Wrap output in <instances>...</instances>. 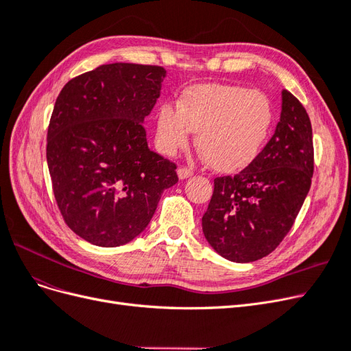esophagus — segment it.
Returning a JSON list of instances; mask_svg holds the SVG:
<instances>
[{
  "label": "esophagus",
  "instance_id": "34e87169",
  "mask_svg": "<svg viewBox=\"0 0 351 351\" xmlns=\"http://www.w3.org/2000/svg\"><path fill=\"white\" fill-rule=\"evenodd\" d=\"M178 177H180V180H184V178H189V177H192L193 176V171L190 168H186V167H183V168H178Z\"/></svg>",
  "mask_w": 351,
  "mask_h": 351
}]
</instances>
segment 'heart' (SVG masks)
<instances>
[{"mask_svg": "<svg viewBox=\"0 0 351 351\" xmlns=\"http://www.w3.org/2000/svg\"><path fill=\"white\" fill-rule=\"evenodd\" d=\"M272 105L267 95L232 84H196L156 112L155 139L159 151L173 156L184 149L192 132L206 164L221 173L247 167L267 141Z\"/></svg>", "mask_w": 351, "mask_h": 351, "instance_id": "1", "label": "heart"}]
</instances>
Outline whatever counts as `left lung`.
Instances as JSON below:
<instances>
[{
	"instance_id": "obj_1",
	"label": "left lung",
	"mask_w": 351,
	"mask_h": 351,
	"mask_svg": "<svg viewBox=\"0 0 351 351\" xmlns=\"http://www.w3.org/2000/svg\"><path fill=\"white\" fill-rule=\"evenodd\" d=\"M313 176L312 124L282 90L281 117L262 152L236 176L214 180L202 230L217 253L246 263L268 256L293 227Z\"/></svg>"
}]
</instances>
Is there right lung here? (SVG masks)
I'll use <instances>...</instances> for the list:
<instances>
[{
	"instance_id": "1",
	"label": "right lung",
	"mask_w": 351,
	"mask_h": 351,
	"mask_svg": "<svg viewBox=\"0 0 351 351\" xmlns=\"http://www.w3.org/2000/svg\"><path fill=\"white\" fill-rule=\"evenodd\" d=\"M165 69L114 62L71 79L52 111L47 161L66 224L95 246L117 247L147 227L177 165L147 147L143 121Z\"/></svg>"
}]
</instances>
